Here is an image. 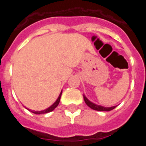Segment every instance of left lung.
<instances>
[{
    "mask_svg": "<svg viewBox=\"0 0 146 146\" xmlns=\"http://www.w3.org/2000/svg\"><path fill=\"white\" fill-rule=\"evenodd\" d=\"M83 98H84L85 102L87 104L89 108H91V109L94 110H98V111H110L112 110H113L114 108H116V106H113L111 107V108H104L102 106H100V105H97L96 104H94L91 102H90L86 96L83 95Z\"/></svg>",
    "mask_w": 146,
    "mask_h": 146,
    "instance_id": "obj_1",
    "label": "left lung"
}]
</instances>
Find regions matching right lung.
<instances>
[{
    "instance_id": "1",
    "label": "right lung",
    "mask_w": 146,
    "mask_h": 146,
    "mask_svg": "<svg viewBox=\"0 0 146 146\" xmlns=\"http://www.w3.org/2000/svg\"><path fill=\"white\" fill-rule=\"evenodd\" d=\"M61 94H62V91L60 92V95H59L58 98V99L56 100V102H55L52 104V106H50V108H47V109L44 110H42V111H32V110H31V111L33 113H34V114H44V113H50V112L52 111V110H53L55 109V108H56L58 105L59 102H60V96H61Z\"/></svg>"
}]
</instances>
